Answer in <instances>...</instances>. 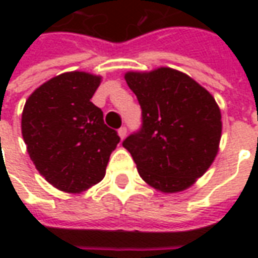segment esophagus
Here are the masks:
<instances>
[{"mask_svg": "<svg viewBox=\"0 0 258 258\" xmlns=\"http://www.w3.org/2000/svg\"><path fill=\"white\" fill-rule=\"evenodd\" d=\"M118 137H120V140L123 141L125 138V135H127V128L125 127H121V128H118Z\"/></svg>", "mask_w": 258, "mask_h": 258, "instance_id": "esophagus-1", "label": "esophagus"}]
</instances>
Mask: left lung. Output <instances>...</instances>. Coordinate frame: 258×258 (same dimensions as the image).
I'll list each match as a JSON object with an SVG mask.
<instances>
[{
    "mask_svg": "<svg viewBox=\"0 0 258 258\" xmlns=\"http://www.w3.org/2000/svg\"><path fill=\"white\" fill-rule=\"evenodd\" d=\"M142 109V128L123 146L141 178L163 194L188 189L209 170L221 141V110L214 96L171 68L127 72Z\"/></svg>",
    "mask_w": 258,
    "mask_h": 258,
    "instance_id": "obj_1",
    "label": "left lung"
}]
</instances>
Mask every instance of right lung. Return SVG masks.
I'll return each instance as SVG.
<instances>
[{
  "label": "right lung",
  "instance_id": "right-lung-1",
  "mask_svg": "<svg viewBox=\"0 0 258 258\" xmlns=\"http://www.w3.org/2000/svg\"><path fill=\"white\" fill-rule=\"evenodd\" d=\"M101 81L102 76L79 70L55 76L31 92L22 112L31 162L66 194H81L101 182L120 141L91 102Z\"/></svg>",
  "mask_w": 258,
  "mask_h": 258
}]
</instances>
